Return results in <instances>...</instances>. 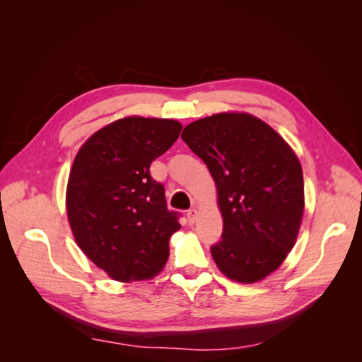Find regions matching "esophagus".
I'll return each mask as SVG.
<instances>
[{"label":"esophagus","instance_id":"34e87169","mask_svg":"<svg viewBox=\"0 0 362 362\" xmlns=\"http://www.w3.org/2000/svg\"><path fill=\"white\" fill-rule=\"evenodd\" d=\"M187 218H189V223L190 225L196 223V221H198V210H194V208H190V210L187 211Z\"/></svg>","mask_w":362,"mask_h":362}]
</instances>
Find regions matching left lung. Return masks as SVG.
I'll use <instances>...</instances> for the list:
<instances>
[{
	"instance_id": "left-lung-1",
	"label": "left lung",
	"mask_w": 362,
	"mask_h": 362,
	"mask_svg": "<svg viewBox=\"0 0 362 362\" xmlns=\"http://www.w3.org/2000/svg\"><path fill=\"white\" fill-rule=\"evenodd\" d=\"M182 140L210 170L223 216L211 255L223 275L252 284L276 270L298 237L303 173L275 129L247 113H218L189 124Z\"/></svg>"
}]
</instances>
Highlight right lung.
Instances as JSON below:
<instances>
[{
	"instance_id": "obj_1",
	"label": "right lung",
	"mask_w": 362,
	"mask_h": 362,
	"mask_svg": "<svg viewBox=\"0 0 362 362\" xmlns=\"http://www.w3.org/2000/svg\"><path fill=\"white\" fill-rule=\"evenodd\" d=\"M181 129L172 119L124 117L96 131L74 160L69 225L84 254L116 281L149 279L169 258L180 213L169 210L149 168Z\"/></svg>"
}]
</instances>
